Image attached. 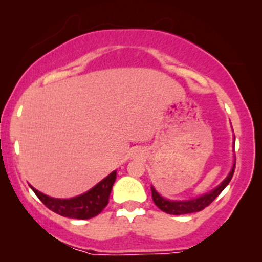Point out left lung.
<instances>
[{"mask_svg":"<svg viewBox=\"0 0 262 262\" xmlns=\"http://www.w3.org/2000/svg\"><path fill=\"white\" fill-rule=\"evenodd\" d=\"M234 170H235V162H234L233 167H231V171L229 175L227 176V179L224 180L218 187H215L213 191L208 192V193L203 194V196L194 198V200L189 201H170L166 200V198L161 197L158 192L155 191V188L151 186V193H152V201L156 206L160 208L162 212L169 213V214H175V215H181V214H188V213H194L200 212L206 208L207 206H209L213 201L215 200L219 196L223 189L227 187L228 183L230 182L231 177L234 175Z\"/></svg>","mask_w":262,"mask_h":262,"instance_id":"left-lung-1","label":"left lung"}]
</instances>
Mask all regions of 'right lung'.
<instances>
[{
    "instance_id": "obj_1",
    "label": "right lung",
    "mask_w": 262,
    "mask_h": 262,
    "mask_svg": "<svg viewBox=\"0 0 262 262\" xmlns=\"http://www.w3.org/2000/svg\"><path fill=\"white\" fill-rule=\"evenodd\" d=\"M117 171L110 173L106 179L98 182L95 187H92L86 193L80 196L69 198V200H60V198H53L41 193L34 187L33 189L39 200L43 202L53 212L58 213L62 217L75 218V219H90L96 217L103 210L108 204L112 186L116 181Z\"/></svg>"
}]
</instances>
